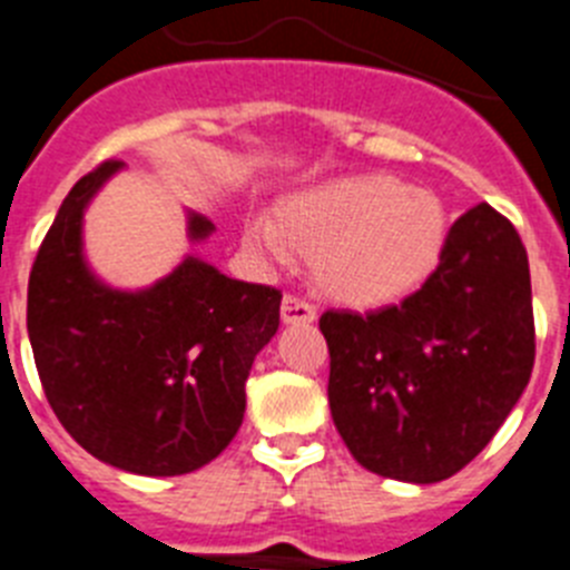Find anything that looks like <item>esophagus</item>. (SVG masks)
<instances>
[{
    "label": "esophagus",
    "mask_w": 570,
    "mask_h": 570,
    "mask_svg": "<svg viewBox=\"0 0 570 570\" xmlns=\"http://www.w3.org/2000/svg\"><path fill=\"white\" fill-rule=\"evenodd\" d=\"M317 320V308L303 299V296L296 294H285L282 296V323L288 325H305V323H314Z\"/></svg>",
    "instance_id": "1"
}]
</instances>
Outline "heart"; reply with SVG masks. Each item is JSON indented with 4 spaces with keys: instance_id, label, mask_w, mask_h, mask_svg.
Instances as JSON below:
<instances>
[{
    "instance_id": "obj_1",
    "label": "heart",
    "mask_w": 570,
    "mask_h": 570,
    "mask_svg": "<svg viewBox=\"0 0 570 570\" xmlns=\"http://www.w3.org/2000/svg\"><path fill=\"white\" fill-rule=\"evenodd\" d=\"M446 213L435 193L392 175H360L305 189L282 204L279 222L253 216L250 250L288 259L291 242L311 253L320 288L340 303L381 305L412 291L435 267Z\"/></svg>"
}]
</instances>
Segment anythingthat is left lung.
<instances>
[{"instance_id":"1","label":"left lung","mask_w":570,"mask_h":570,"mask_svg":"<svg viewBox=\"0 0 570 570\" xmlns=\"http://www.w3.org/2000/svg\"><path fill=\"white\" fill-rule=\"evenodd\" d=\"M328 403L357 464L435 484L490 444L533 372L528 250L490 204L455 218L438 267L403 303L325 311Z\"/></svg>"}]
</instances>
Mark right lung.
I'll return each mask as SVG.
<instances>
[{"label": "right lung", "instance_id": "right-lung-1", "mask_svg": "<svg viewBox=\"0 0 570 570\" xmlns=\"http://www.w3.org/2000/svg\"><path fill=\"white\" fill-rule=\"evenodd\" d=\"M124 167L82 175L28 279V337L53 415L95 459L138 475L210 464L245 417L253 357L279 328L282 291L187 256L144 291H118L82 259V213ZM213 233L189 216V238Z\"/></svg>", "mask_w": 570, "mask_h": 570}]
</instances>
